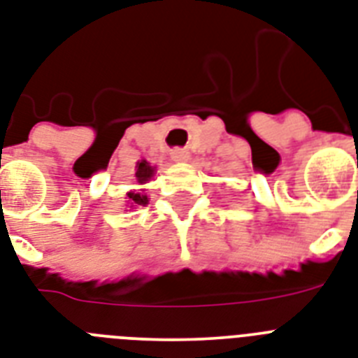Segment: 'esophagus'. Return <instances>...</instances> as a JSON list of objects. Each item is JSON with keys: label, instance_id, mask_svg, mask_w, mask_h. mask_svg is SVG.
I'll list each match as a JSON object with an SVG mask.
<instances>
[{"label": "esophagus", "instance_id": "esophagus-1", "mask_svg": "<svg viewBox=\"0 0 358 358\" xmlns=\"http://www.w3.org/2000/svg\"><path fill=\"white\" fill-rule=\"evenodd\" d=\"M171 158H173L174 162H189L191 160V155H189V151H185V149H173V151H171Z\"/></svg>", "mask_w": 358, "mask_h": 358}]
</instances>
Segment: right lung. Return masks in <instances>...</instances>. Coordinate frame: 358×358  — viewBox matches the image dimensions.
<instances>
[{
    "label": "right lung",
    "mask_w": 358,
    "mask_h": 358,
    "mask_svg": "<svg viewBox=\"0 0 358 358\" xmlns=\"http://www.w3.org/2000/svg\"><path fill=\"white\" fill-rule=\"evenodd\" d=\"M152 174H155V167H151V165H149V162H145V160L138 162V164H136L138 184H140V185L147 184V182L152 178ZM127 203L131 207L147 206V203H149V198H147V194H143V191H129V193H127Z\"/></svg>",
    "instance_id": "1"
}]
</instances>
